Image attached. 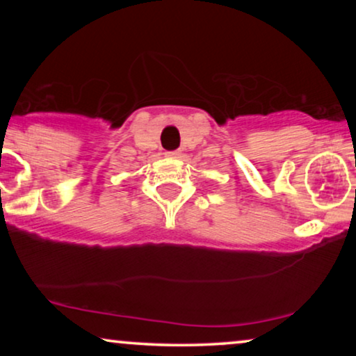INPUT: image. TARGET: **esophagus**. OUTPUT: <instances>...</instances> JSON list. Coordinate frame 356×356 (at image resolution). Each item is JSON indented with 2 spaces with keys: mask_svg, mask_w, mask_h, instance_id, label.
Segmentation results:
<instances>
[{
  "mask_svg": "<svg viewBox=\"0 0 356 356\" xmlns=\"http://www.w3.org/2000/svg\"><path fill=\"white\" fill-rule=\"evenodd\" d=\"M179 152H177V150H175V152H167V155H170V157H177Z\"/></svg>",
  "mask_w": 356,
  "mask_h": 356,
  "instance_id": "34e87169",
  "label": "esophagus"
}]
</instances>
